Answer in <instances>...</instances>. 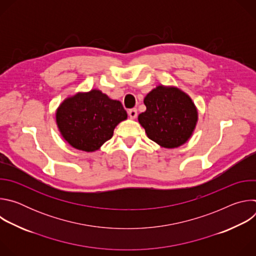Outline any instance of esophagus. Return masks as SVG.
<instances>
[{"instance_id": "34e87169", "label": "esophagus", "mask_w": 256, "mask_h": 256, "mask_svg": "<svg viewBox=\"0 0 256 256\" xmlns=\"http://www.w3.org/2000/svg\"><path fill=\"white\" fill-rule=\"evenodd\" d=\"M128 116H130V118L132 120H134V118H136V116H138V112H136V108L130 109V110L128 112Z\"/></svg>"}]
</instances>
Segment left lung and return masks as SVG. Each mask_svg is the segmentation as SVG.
I'll use <instances>...</instances> for the list:
<instances>
[{
	"mask_svg": "<svg viewBox=\"0 0 256 256\" xmlns=\"http://www.w3.org/2000/svg\"><path fill=\"white\" fill-rule=\"evenodd\" d=\"M144 103L147 109L138 120L150 140L161 147L173 149L190 138L198 114L186 92L177 87L159 85L147 94Z\"/></svg>",
	"mask_w": 256,
	"mask_h": 256,
	"instance_id": "8db88e82",
	"label": "left lung"
}]
</instances>
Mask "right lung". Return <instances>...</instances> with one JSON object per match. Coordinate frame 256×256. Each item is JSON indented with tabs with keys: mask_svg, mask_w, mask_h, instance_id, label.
<instances>
[{
	"mask_svg": "<svg viewBox=\"0 0 256 256\" xmlns=\"http://www.w3.org/2000/svg\"><path fill=\"white\" fill-rule=\"evenodd\" d=\"M128 118L120 101L109 98L98 89L78 92L58 107L56 122L66 142L85 152L99 150L110 140L116 126Z\"/></svg>",
	"mask_w": 256,
	"mask_h": 256,
	"instance_id": "right-lung-1",
	"label": "right lung"
}]
</instances>
